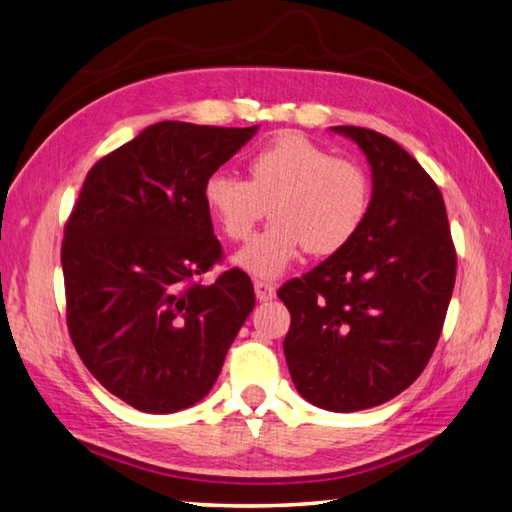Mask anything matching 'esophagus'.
<instances>
[{
  "mask_svg": "<svg viewBox=\"0 0 512 512\" xmlns=\"http://www.w3.org/2000/svg\"><path fill=\"white\" fill-rule=\"evenodd\" d=\"M254 292H256L258 301L265 303V301H272V298L276 296V287H274V283H269V281H256Z\"/></svg>",
  "mask_w": 512,
  "mask_h": 512,
  "instance_id": "34e87169",
  "label": "esophagus"
}]
</instances>
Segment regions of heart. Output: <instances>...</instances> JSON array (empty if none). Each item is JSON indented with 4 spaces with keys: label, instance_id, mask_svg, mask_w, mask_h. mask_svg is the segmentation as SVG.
<instances>
[{
    "label": "heart",
    "instance_id": "b5f03b06",
    "mask_svg": "<svg viewBox=\"0 0 512 512\" xmlns=\"http://www.w3.org/2000/svg\"><path fill=\"white\" fill-rule=\"evenodd\" d=\"M202 202L229 240H245L265 207L272 223L234 256L258 278L281 276L303 249L330 256L361 229L370 207V180L352 160L334 158L301 133L260 147L247 162V180L216 171L202 185Z\"/></svg>",
    "mask_w": 512,
    "mask_h": 512
}]
</instances>
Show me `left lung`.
Returning a JSON list of instances; mask_svg holds the SVG:
<instances>
[{
    "mask_svg": "<svg viewBox=\"0 0 512 512\" xmlns=\"http://www.w3.org/2000/svg\"><path fill=\"white\" fill-rule=\"evenodd\" d=\"M332 131L368 158L372 198L350 243L278 289L292 314L283 352L305 401L359 412L394 399L426 368L457 254L439 187L401 144L361 127Z\"/></svg>",
    "mask_w": 512,
    "mask_h": 512,
    "instance_id": "1",
    "label": "left lung"
}]
</instances>
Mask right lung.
Instances as JSON below:
<instances>
[{"label":"right lung","mask_w":512,"mask_h":512,"mask_svg":"<svg viewBox=\"0 0 512 512\" xmlns=\"http://www.w3.org/2000/svg\"><path fill=\"white\" fill-rule=\"evenodd\" d=\"M256 131L156 122L84 180L62 243L66 323L82 363L131 408L205 399L254 310L240 269L196 278L223 254L202 185Z\"/></svg>","instance_id":"right-lung-1"}]
</instances>
